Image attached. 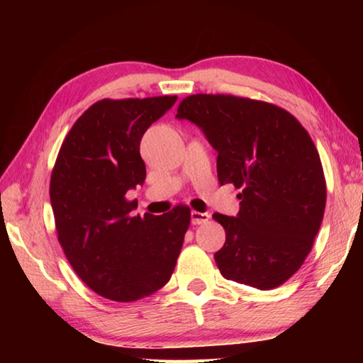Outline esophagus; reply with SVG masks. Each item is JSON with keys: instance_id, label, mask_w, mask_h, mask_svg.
Wrapping results in <instances>:
<instances>
[{"instance_id": "1", "label": "esophagus", "mask_w": 363, "mask_h": 363, "mask_svg": "<svg viewBox=\"0 0 363 363\" xmlns=\"http://www.w3.org/2000/svg\"><path fill=\"white\" fill-rule=\"evenodd\" d=\"M190 218H191V225H203V223L209 221L211 215L206 213V212H196L194 211L190 213Z\"/></svg>"}]
</instances>
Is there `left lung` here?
Listing matches in <instances>:
<instances>
[{
  "mask_svg": "<svg viewBox=\"0 0 363 363\" xmlns=\"http://www.w3.org/2000/svg\"><path fill=\"white\" fill-rule=\"evenodd\" d=\"M177 120L203 130L218 152L223 184L242 189L237 217L215 252L223 277L259 290L279 287L311 252L326 207V181L311 135L287 111L233 95H190Z\"/></svg>",
  "mask_w": 363,
  "mask_h": 363,
  "instance_id": "left-lung-1",
  "label": "left lung"
}]
</instances>
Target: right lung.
I'll use <instances>...</instances> for the list:
<instances>
[{"instance_id": "obj_1", "label": "right lung", "mask_w": 363, "mask_h": 363, "mask_svg": "<svg viewBox=\"0 0 363 363\" xmlns=\"http://www.w3.org/2000/svg\"><path fill=\"white\" fill-rule=\"evenodd\" d=\"M177 96L101 99L84 112L60 146L50 184L59 243L84 284L129 303L172 277L190 209L135 215L126 194L146 177L140 140Z\"/></svg>"}]
</instances>
